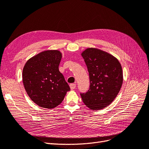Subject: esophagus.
Returning <instances> with one entry per match:
<instances>
[{
    "mask_svg": "<svg viewBox=\"0 0 149 149\" xmlns=\"http://www.w3.org/2000/svg\"><path fill=\"white\" fill-rule=\"evenodd\" d=\"M70 87L71 88V90H74V89H75L76 88V84H70Z\"/></svg>",
    "mask_w": 149,
    "mask_h": 149,
    "instance_id": "obj_1",
    "label": "esophagus"
}]
</instances>
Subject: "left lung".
I'll use <instances>...</instances> for the list:
<instances>
[{
	"label": "left lung",
	"instance_id": "1",
	"mask_svg": "<svg viewBox=\"0 0 149 149\" xmlns=\"http://www.w3.org/2000/svg\"><path fill=\"white\" fill-rule=\"evenodd\" d=\"M82 56L87 65L90 86L86 93H80L83 102L91 110L104 109L112 102L119 92L123 73L117 59L104 51L88 48Z\"/></svg>",
	"mask_w": 149,
	"mask_h": 149
}]
</instances>
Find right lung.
I'll list each match as a JSON object with an SVG mask.
<instances>
[{
    "label": "right lung",
    "mask_w": 149,
    "mask_h": 149,
    "mask_svg": "<svg viewBox=\"0 0 149 149\" xmlns=\"http://www.w3.org/2000/svg\"><path fill=\"white\" fill-rule=\"evenodd\" d=\"M62 54L47 50L30 58L23 69V84L31 100L41 107L52 109L63 101L70 90L58 65Z\"/></svg>",
    "instance_id": "1"
}]
</instances>
